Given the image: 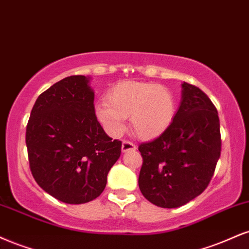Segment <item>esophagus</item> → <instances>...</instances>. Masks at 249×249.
<instances>
[{
  "mask_svg": "<svg viewBox=\"0 0 249 249\" xmlns=\"http://www.w3.org/2000/svg\"><path fill=\"white\" fill-rule=\"evenodd\" d=\"M137 146L133 142H128V140H124L122 143V151L123 152H128V151H136Z\"/></svg>",
  "mask_w": 249,
  "mask_h": 249,
  "instance_id": "obj_1",
  "label": "esophagus"
}]
</instances>
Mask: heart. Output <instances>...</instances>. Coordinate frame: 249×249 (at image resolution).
<instances>
[{
	"label": "heart",
	"mask_w": 249,
	"mask_h": 249,
	"mask_svg": "<svg viewBox=\"0 0 249 249\" xmlns=\"http://www.w3.org/2000/svg\"><path fill=\"white\" fill-rule=\"evenodd\" d=\"M98 119L112 134L121 133L124 118L131 116L134 133L142 139L161 136L172 124L175 101L168 89L155 83L125 81L117 83L107 95V103L96 107Z\"/></svg>",
	"instance_id": "1"
}]
</instances>
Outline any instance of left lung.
<instances>
[{"mask_svg":"<svg viewBox=\"0 0 249 249\" xmlns=\"http://www.w3.org/2000/svg\"><path fill=\"white\" fill-rule=\"evenodd\" d=\"M182 101L164 132L139 145V188L160 208H178L206 189L221 151L218 111L198 87L184 82Z\"/></svg>","mask_w":249,"mask_h":249,"instance_id":"1","label":"left lung"}]
</instances>
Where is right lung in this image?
<instances>
[{
  "label": "right lung",
  "mask_w": 249,
  "mask_h": 249,
  "mask_svg": "<svg viewBox=\"0 0 249 249\" xmlns=\"http://www.w3.org/2000/svg\"><path fill=\"white\" fill-rule=\"evenodd\" d=\"M83 75L65 77L38 96L28 125L32 176L41 189L67 204H83L103 193L122 142L104 132L94 91Z\"/></svg>",
  "instance_id": "1"
}]
</instances>
